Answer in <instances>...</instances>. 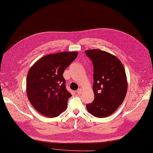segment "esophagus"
Instances as JSON below:
<instances>
[{
  "mask_svg": "<svg viewBox=\"0 0 153 153\" xmlns=\"http://www.w3.org/2000/svg\"><path fill=\"white\" fill-rule=\"evenodd\" d=\"M82 89H79L76 92H77V93L78 94H82Z\"/></svg>",
  "mask_w": 153,
  "mask_h": 153,
  "instance_id": "1",
  "label": "esophagus"
}]
</instances>
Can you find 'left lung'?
Segmentation results:
<instances>
[{"instance_id":"8db88e82","label":"left lung","mask_w":153,"mask_h":153,"mask_svg":"<svg viewBox=\"0 0 153 153\" xmlns=\"http://www.w3.org/2000/svg\"><path fill=\"white\" fill-rule=\"evenodd\" d=\"M94 66V101L86 105L95 117L105 118L123 103L128 82L123 64L115 56L98 49L85 51Z\"/></svg>"}]
</instances>
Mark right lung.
I'll use <instances>...</instances> for the list:
<instances>
[{"label":"right lung","instance_id":"add662e5","mask_svg":"<svg viewBox=\"0 0 153 153\" xmlns=\"http://www.w3.org/2000/svg\"><path fill=\"white\" fill-rule=\"evenodd\" d=\"M78 53L61 52L46 55L32 66L27 77V97L35 110L53 118L66 110L72 95L66 90L64 71Z\"/></svg>","mask_w":153,"mask_h":153}]
</instances>
